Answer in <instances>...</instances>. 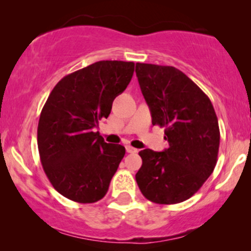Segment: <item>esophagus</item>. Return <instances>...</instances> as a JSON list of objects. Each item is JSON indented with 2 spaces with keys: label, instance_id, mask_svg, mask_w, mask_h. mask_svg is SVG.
Masks as SVG:
<instances>
[{
  "label": "esophagus",
  "instance_id": "1",
  "mask_svg": "<svg viewBox=\"0 0 251 251\" xmlns=\"http://www.w3.org/2000/svg\"><path fill=\"white\" fill-rule=\"evenodd\" d=\"M125 148H126V152H127V153H135V152H138L137 149L132 148V146H129V145H126Z\"/></svg>",
  "mask_w": 251,
  "mask_h": 251
}]
</instances>
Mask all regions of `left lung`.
<instances>
[{
    "mask_svg": "<svg viewBox=\"0 0 251 251\" xmlns=\"http://www.w3.org/2000/svg\"><path fill=\"white\" fill-rule=\"evenodd\" d=\"M135 73L152 125L165 127L169 143L162 152H139L143 165L135 180L149 201L180 203L214 171L220 149L217 116L208 96L177 68L137 62Z\"/></svg>",
    "mask_w": 251,
    "mask_h": 251,
    "instance_id": "left-lung-1",
    "label": "left lung"
}]
</instances>
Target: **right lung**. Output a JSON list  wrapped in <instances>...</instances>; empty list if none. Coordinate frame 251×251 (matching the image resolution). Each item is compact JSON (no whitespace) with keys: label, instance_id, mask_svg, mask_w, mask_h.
I'll return each instance as SVG.
<instances>
[{"label":"right lung","instance_id":"1","mask_svg":"<svg viewBox=\"0 0 251 251\" xmlns=\"http://www.w3.org/2000/svg\"><path fill=\"white\" fill-rule=\"evenodd\" d=\"M133 62L98 61L62 77L43 106L37 126L40 159L59 194L94 203L107 192L125 148L94 132L125 91Z\"/></svg>","mask_w":251,"mask_h":251}]
</instances>
